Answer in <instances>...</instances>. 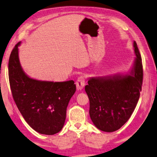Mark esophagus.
<instances>
[{
	"label": "esophagus",
	"mask_w": 157,
	"mask_h": 157,
	"mask_svg": "<svg viewBox=\"0 0 157 157\" xmlns=\"http://www.w3.org/2000/svg\"><path fill=\"white\" fill-rule=\"evenodd\" d=\"M85 82H86L85 77L84 76L79 77L76 82V86L78 90H81V89H82L84 88V84H85Z\"/></svg>",
	"instance_id": "esophagus-1"
}]
</instances>
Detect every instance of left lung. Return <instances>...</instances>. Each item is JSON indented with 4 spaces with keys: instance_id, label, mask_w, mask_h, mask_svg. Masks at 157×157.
<instances>
[{
    "instance_id": "8db88e82",
    "label": "left lung",
    "mask_w": 157,
    "mask_h": 157,
    "mask_svg": "<svg viewBox=\"0 0 157 157\" xmlns=\"http://www.w3.org/2000/svg\"><path fill=\"white\" fill-rule=\"evenodd\" d=\"M136 59L130 75H117L89 79L85 91L89 99V115L101 131L113 132L128 120L140 98L143 79L142 59L135 41Z\"/></svg>"
}]
</instances>
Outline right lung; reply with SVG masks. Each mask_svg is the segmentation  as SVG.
<instances>
[{"label":"right lung","mask_w":157,"mask_h":157,"mask_svg":"<svg viewBox=\"0 0 157 157\" xmlns=\"http://www.w3.org/2000/svg\"><path fill=\"white\" fill-rule=\"evenodd\" d=\"M9 59L8 75L12 97L19 112L31 127L41 134L54 135L65 123L66 109L76 91L73 80L61 82L30 78L19 59L18 47Z\"/></svg>","instance_id":"right-lung-1"}]
</instances>
